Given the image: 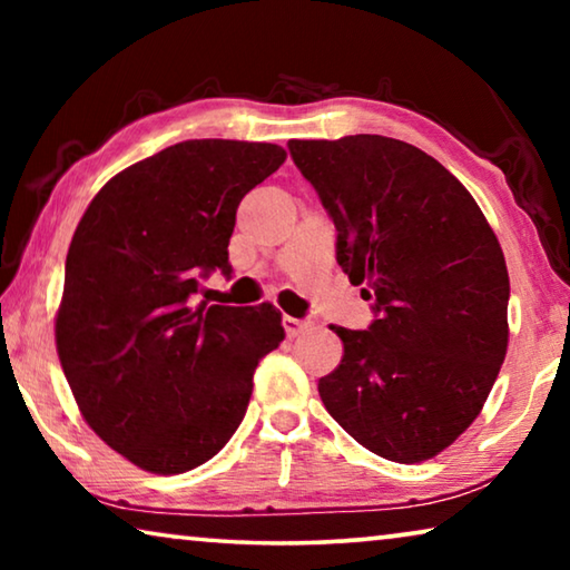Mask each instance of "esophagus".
Masks as SVG:
<instances>
[{"instance_id": "obj_1", "label": "esophagus", "mask_w": 570, "mask_h": 570, "mask_svg": "<svg viewBox=\"0 0 570 570\" xmlns=\"http://www.w3.org/2000/svg\"><path fill=\"white\" fill-rule=\"evenodd\" d=\"M282 324H284V332H286L288 340H294V336H298V334H302V332H306L308 326H312V322L294 320V316H284Z\"/></svg>"}]
</instances>
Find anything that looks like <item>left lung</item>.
Returning a JSON list of instances; mask_svg holds the SVG:
<instances>
[{
    "label": "left lung",
    "mask_w": 570,
    "mask_h": 570,
    "mask_svg": "<svg viewBox=\"0 0 570 570\" xmlns=\"http://www.w3.org/2000/svg\"><path fill=\"white\" fill-rule=\"evenodd\" d=\"M336 228V262L370 330L332 326L344 356L320 380L326 412L374 455L422 462L478 417L508 352L505 256L468 188L384 135L288 140Z\"/></svg>",
    "instance_id": "obj_1"
}]
</instances>
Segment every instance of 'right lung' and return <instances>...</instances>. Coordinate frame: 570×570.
Returning a JSON list of instances; mask_svg holds the SVG:
<instances>
[{"label": "right lung", "mask_w": 570, "mask_h": 570, "mask_svg": "<svg viewBox=\"0 0 570 570\" xmlns=\"http://www.w3.org/2000/svg\"><path fill=\"white\" fill-rule=\"evenodd\" d=\"M284 160L274 142H178L105 183L75 228L57 356L85 422L140 470L180 475L214 458L284 340L268 302L193 304L200 278L230 274L240 198Z\"/></svg>", "instance_id": "1"}]
</instances>
